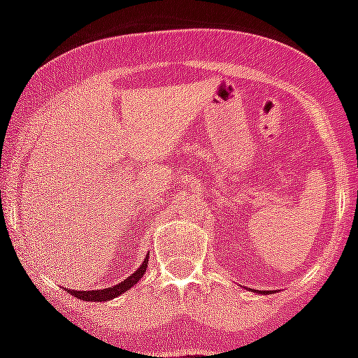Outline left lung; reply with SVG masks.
I'll list each match as a JSON object with an SVG mask.
<instances>
[{
  "label": "left lung",
  "mask_w": 358,
  "mask_h": 358,
  "mask_svg": "<svg viewBox=\"0 0 358 358\" xmlns=\"http://www.w3.org/2000/svg\"><path fill=\"white\" fill-rule=\"evenodd\" d=\"M267 294H269V292H267Z\"/></svg>",
  "instance_id": "obj_1"
}]
</instances>
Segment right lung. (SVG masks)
<instances>
[{"label":"right lung","instance_id":"obj_1","mask_svg":"<svg viewBox=\"0 0 358 358\" xmlns=\"http://www.w3.org/2000/svg\"><path fill=\"white\" fill-rule=\"evenodd\" d=\"M146 266H148V255H146V258L143 260V264H141L137 269H135L129 277H126L122 280V282L115 284V286H109V288L106 289H89V292H81V289H69L70 295H74V297H78V299L81 301H94V303H102V301H109V299H115V297H119L120 294H124V292H128L131 286H135V284L139 282L141 278H143V275H145L146 271Z\"/></svg>","mask_w":358,"mask_h":358}]
</instances>
